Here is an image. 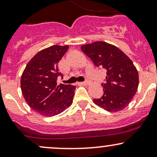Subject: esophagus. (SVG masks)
Here are the masks:
<instances>
[{"label":"esophagus","instance_id":"obj_1","mask_svg":"<svg viewBox=\"0 0 157 157\" xmlns=\"http://www.w3.org/2000/svg\"><path fill=\"white\" fill-rule=\"evenodd\" d=\"M81 85H83V86H87V85H89V81H85V82H80Z\"/></svg>","mask_w":157,"mask_h":157}]
</instances>
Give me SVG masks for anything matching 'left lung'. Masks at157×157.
<instances>
[{"label":"left lung","instance_id":"obj_1","mask_svg":"<svg viewBox=\"0 0 157 157\" xmlns=\"http://www.w3.org/2000/svg\"><path fill=\"white\" fill-rule=\"evenodd\" d=\"M95 66L106 70V82L102 83L104 94L94 102L102 109L117 112L130 103L136 93L139 75L132 60L120 48L103 41L81 46Z\"/></svg>","mask_w":157,"mask_h":157}]
</instances>
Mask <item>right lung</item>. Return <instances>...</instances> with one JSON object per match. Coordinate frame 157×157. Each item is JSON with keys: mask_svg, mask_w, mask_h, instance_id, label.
Here are the masks:
<instances>
[{"mask_svg": "<svg viewBox=\"0 0 157 157\" xmlns=\"http://www.w3.org/2000/svg\"><path fill=\"white\" fill-rule=\"evenodd\" d=\"M68 48V45H55L41 50L27 63L21 76L25 100L43 116H55L72 104L76 87L57 84V77H63L57 64Z\"/></svg>", "mask_w": 157, "mask_h": 157, "instance_id": "obj_1", "label": "right lung"}]
</instances>
